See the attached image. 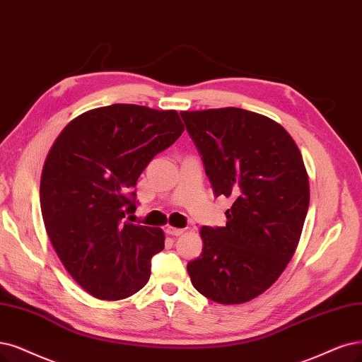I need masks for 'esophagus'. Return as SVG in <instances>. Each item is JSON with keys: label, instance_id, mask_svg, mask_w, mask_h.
I'll return each instance as SVG.
<instances>
[{"label": "esophagus", "instance_id": "obj_1", "mask_svg": "<svg viewBox=\"0 0 362 362\" xmlns=\"http://www.w3.org/2000/svg\"><path fill=\"white\" fill-rule=\"evenodd\" d=\"M167 234L168 235H173V237H179V235H182L185 231L183 230H180V228H174V226H167Z\"/></svg>", "mask_w": 362, "mask_h": 362}]
</instances>
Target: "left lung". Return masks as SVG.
I'll use <instances>...</instances> for the list:
<instances>
[{
    "label": "left lung",
    "instance_id": "1",
    "mask_svg": "<svg viewBox=\"0 0 362 362\" xmlns=\"http://www.w3.org/2000/svg\"><path fill=\"white\" fill-rule=\"evenodd\" d=\"M216 197L233 199L226 225L203 226L194 288L219 304L269 289L297 250L310 202L298 146L276 120L237 107L180 112Z\"/></svg>",
    "mask_w": 362,
    "mask_h": 362
}]
</instances>
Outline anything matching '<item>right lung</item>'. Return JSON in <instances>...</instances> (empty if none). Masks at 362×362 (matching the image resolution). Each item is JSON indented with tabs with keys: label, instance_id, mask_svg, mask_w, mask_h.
I'll use <instances>...</instances> for the list:
<instances>
[{
	"label": "right lung",
	"instance_id": "1",
	"mask_svg": "<svg viewBox=\"0 0 362 362\" xmlns=\"http://www.w3.org/2000/svg\"><path fill=\"white\" fill-rule=\"evenodd\" d=\"M183 131L176 110L112 104L78 115L53 141L40 180L46 233L65 270L92 297L124 300L149 280L165 235L125 219L137 209L131 189Z\"/></svg>",
	"mask_w": 362,
	"mask_h": 362
}]
</instances>
